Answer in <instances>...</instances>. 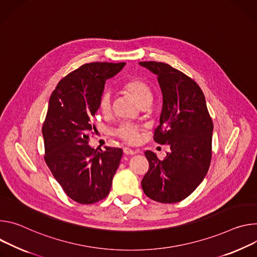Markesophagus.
Returning <instances> with one entry per match:
<instances>
[{
	"instance_id": "1",
	"label": "esophagus",
	"mask_w": 257,
	"mask_h": 257,
	"mask_svg": "<svg viewBox=\"0 0 257 257\" xmlns=\"http://www.w3.org/2000/svg\"><path fill=\"white\" fill-rule=\"evenodd\" d=\"M123 152H124V154H126V155H134V154H137V151H136V150H133V149L127 148V147L123 148Z\"/></svg>"
}]
</instances>
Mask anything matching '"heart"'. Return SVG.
Returning a JSON list of instances; mask_svg holds the SVG:
<instances>
[{
    "instance_id": "heart-1",
    "label": "heart",
    "mask_w": 257,
    "mask_h": 257,
    "mask_svg": "<svg viewBox=\"0 0 257 257\" xmlns=\"http://www.w3.org/2000/svg\"><path fill=\"white\" fill-rule=\"evenodd\" d=\"M122 89L133 96L141 107H148L153 101V91L150 84L140 77H131L124 80ZM98 107L103 115L110 114L112 109V96L108 91L101 94ZM141 131L142 130L135 124L122 123L113 132V134L127 144H137L141 140Z\"/></svg>"
}]
</instances>
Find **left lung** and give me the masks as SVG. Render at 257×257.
I'll return each mask as SVG.
<instances>
[{"instance_id":"8db88e82","label":"left lung","mask_w":257,"mask_h":257,"mask_svg":"<svg viewBox=\"0 0 257 257\" xmlns=\"http://www.w3.org/2000/svg\"><path fill=\"white\" fill-rule=\"evenodd\" d=\"M140 65L157 75L163 104L154 141L170 147L163 160L150 150L145 152L149 170L142 188L154 201L180 202L208 172L213 123L204 94L194 79L163 62L144 61Z\"/></svg>"}]
</instances>
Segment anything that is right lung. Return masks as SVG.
Returning a JSON list of instances; mask_svg holds the SVG:
<instances>
[{
  "instance_id": "add662e5",
  "label": "right lung",
  "mask_w": 257,
  "mask_h": 257,
  "mask_svg": "<svg viewBox=\"0 0 257 257\" xmlns=\"http://www.w3.org/2000/svg\"><path fill=\"white\" fill-rule=\"evenodd\" d=\"M125 63L93 62L63 77L52 93L43 124L45 161L66 195L80 204L108 196L122 156L119 148L98 151L89 145L93 117L108 78Z\"/></svg>"
}]
</instances>
